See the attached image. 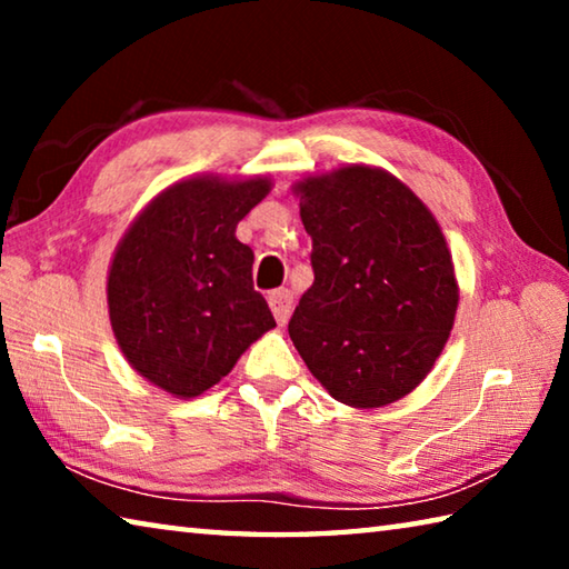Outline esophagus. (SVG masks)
I'll return each mask as SVG.
<instances>
[{"mask_svg": "<svg viewBox=\"0 0 569 569\" xmlns=\"http://www.w3.org/2000/svg\"><path fill=\"white\" fill-rule=\"evenodd\" d=\"M268 303H271V311L276 316L278 326H286L288 319H291V306H293V293L288 288H281V291H273L268 296Z\"/></svg>", "mask_w": 569, "mask_h": 569, "instance_id": "34e87169", "label": "esophagus"}]
</instances>
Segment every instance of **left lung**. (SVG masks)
Masks as SVG:
<instances>
[{"label":"left lung","mask_w":569,"mask_h":569,"mask_svg":"<svg viewBox=\"0 0 569 569\" xmlns=\"http://www.w3.org/2000/svg\"><path fill=\"white\" fill-rule=\"evenodd\" d=\"M313 240V286L288 323L336 401L379 409L435 369L455 329L459 283L441 226L407 182L351 162L293 182Z\"/></svg>","instance_id":"left-lung-1"}]
</instances>
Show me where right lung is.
<instances>
[{"label":"right lung","instance_id":"add662e5","mask_svg":"<svg viewBox=\"0 0 569 569\" xmlns=\"http://www.w3.org/2000/svg\"><path fill=\"white\" fill-rule=\"evenodd\" d=\"M271 188L268 176L180 178L134 216L114 248L104 288L114 341L170 397L216 387L276 326L253 288V250L236 238Z\"/></svg>","mask_w":569,"mask_h":569}]
</instances>
